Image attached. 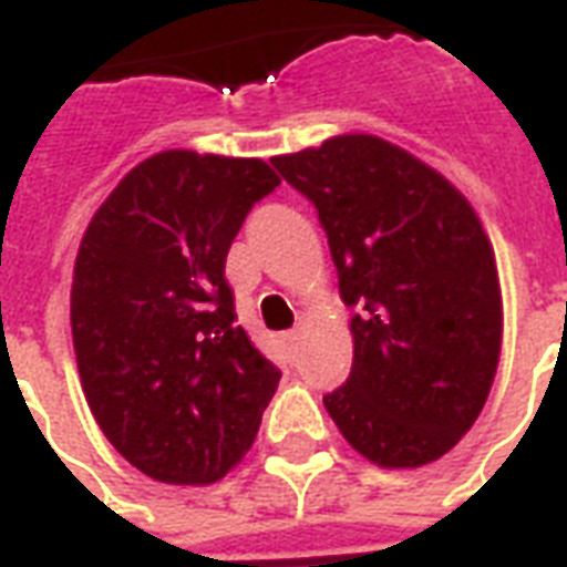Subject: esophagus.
<instances>
[{
  "instance_id": "esophagus-1",
  "label": "esophagus",
  "mask_w": 567,
  "mask_h": 567,
  "mask_svg": "<svg viewBox=\"0 0 567 567\" xmlns=\"http://www.w3.org/2000/svg\"><path fill=\"white\" fill-rule=\"evenodd\" d=\"M300 337H303V333H300V330H288V333H285L282 337V342L288 348H291V351H295L297 346H300Z\"/></svg>"
}]
</instances>
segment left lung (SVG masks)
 <instances>
[{"mask_svg":"<svg viewBox=\"0 0 567 567\" xmlns=\"http://www.w3.org/2000/svg\"><path fill=\"white\" fill-rule=\"evenodd\" d=\"M272 167L318 209L354 360L324 396L346 442L381 468H421L484 409L502 351L496 255L463 192L375 134H337Z\"/></svg>","mask_w":567,"mask_h":567,"instance_id":"obj_1","label":"left lung"}]
</instances>
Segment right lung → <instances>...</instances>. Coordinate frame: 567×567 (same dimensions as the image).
Instances as JSON below:
<instances>
[{"instance_id": "1", "label": "right lung", "mask_w": 567, "mask_h": 567, "mask_svg": "<svg viewBox=\"0 0 567 567\" xmlns=\"http://www.w3.org/2000/svg\"><path fill=\"white\" fill-rule=\"evenodd\" d=\"M279 177L261 158L165 150L95 209L71 282L83 393L107 442L162 484H216L249 451L279 369L237 324L225 258Z\"/></svg>"}]
</instances>
